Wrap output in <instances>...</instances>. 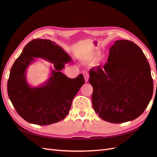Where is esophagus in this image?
Wrapping results in <instances>:
<instances>
[{
	"instance_id": "1",
	"label": "esophagus",
	"mask_w": 157,
	"mask_h": 157,
	"mask_svg": "<svg viewBox=\"0 0 157 157\" xmlns=\"http://www.w3.org/2000/svg\"><path fill=\"white\" fill-rule=\"evenodd\" d=\"M83 75H84V80H85V82H87L88 81V78H89L88 73L86 72V71H84V72H83Z\"/></svg>"
}]
</instances>
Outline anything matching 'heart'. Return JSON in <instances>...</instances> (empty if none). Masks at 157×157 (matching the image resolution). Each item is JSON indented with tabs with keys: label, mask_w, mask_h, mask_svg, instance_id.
Masks as SVG:
<instances>
[{
	"label": "heart",
	"mask_w": 157,
	"mask_h": 157,
	"mask_svg": "<svg viewBox=\"0 0 157 157\" xmlns=\"http://www.w3.org/2000/svg\"><path fill=\"white\" fill-rule=\"evenodd\" d=\"M94 53H90V54H88L87 56H85L84 58H83V60L84 61H86V62H88V61H92L94 59ZM99 60H100V58H96V61H99Z\"/></svg>",
	"instance_id": "heart-1"
}]
</instances>
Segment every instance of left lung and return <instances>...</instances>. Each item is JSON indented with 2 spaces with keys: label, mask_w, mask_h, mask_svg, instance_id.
Wrapping results in <instances>:
<instances>
[{
  "label": "left lung",
  "mask_w": 157,
  "mask_h": 157,
  "mask_svg": "<svg viewBox=\"0 0 157 157\" xmlns=\"http://www.w3.org/2000/svg\"><path fill=\"white\" fill-rule=\"evenodd\" d=\"M92 105L103 120L123 123L140 117L153 93L149 62L140 47L118 40L109 50L107 62L90 70Z\"/></svg>",
  "instance_id": "8db88e82"
}]
</instances>
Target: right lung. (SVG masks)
Instances as JSON below:
<instances>
[{
	"label": "right lung",
	"instance_id": "1",
	"mask_svg": "<svg viewBox=\"0 0 157 157\" xmlns=\"http://www.w3.org/2000/svg\"><path fill=\"white\" fill-rule=\"evenodd\" d=\"M35 58L54 64L51 77L44 84L32 87L28 84L26 71ZM71 61L69 54L56 42L36 39L29 42L13 63L8 80L9 98L17 113L27 122L45 126L64 119L72 101L84 84L82 74L69 78L61 72Z\"/></svg>",
	"mask_w": 157,
	"mask_h": 157
}]
</instances>
